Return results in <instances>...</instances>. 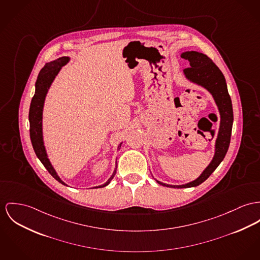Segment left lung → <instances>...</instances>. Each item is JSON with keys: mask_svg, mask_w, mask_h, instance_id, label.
Instances as JSON below:
<instances>
[{"mask_svg": "<svg viewBox=\"0 0 260 260\" xmlns=\"http://www.w3.org/2000/svg\"><path fill=\"white\" fill-rule=\"evenodd\" d=\"M181 57L188 60L190 63V67L183 70L185 78L193 84L203 87L212 95L220 113V126L215 141L214 156L198 178L182 185H170L153 177L158 184L169 188L196 187L209 178L228 152L234 122L232 100L229 95L224 76L219 67L206 54L198 51L182 52Z\"/></svg>", "mask_w": 260, "mask_h": 260, "instance_id": "obj_1", "label": "left lung"}]
</instances>
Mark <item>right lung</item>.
<instances>
[{"instance_id": "right-lung-1", "label": "right lung", "mask_w": 260, "mask_h": 260, "mask_svg": "<svg viewBox=\"0 0 260 260\" xmlns=\"http://www.w3.org/2000/svg\"><path fill=\"white\" fill-rule=\"evenodd\" d=\"M69 56H62L57 59L50 61L46 63L43 68H41L40 74L38 76V80L36 82V92L35 95L31 99L30 107H29V114H28V120H29V136H30V140L31 144L34 147V150L38 156V158L40 160V162L43 164V166L47 169V171L53 176L54 179L57 180L59 183L68 186L65 182H63L55 171L54 167L52 166L50 160L48 158L46 148L44 145V140H43V128H42V118H43V107H44V102L46 95L48 93L49 88L51 87L53 81L57 74L59 73L61 68L66 65L70 61ZM122 144V141H120L118 145V149L120 150V146ZM118 167V162L116 158V168L112 176L107 180L104 184H101L98 186L92 187L91 189H97V188H103L107 185L110 184V182L113 180L114 176L116 175Z\"/></svg>"}]
</instances>
